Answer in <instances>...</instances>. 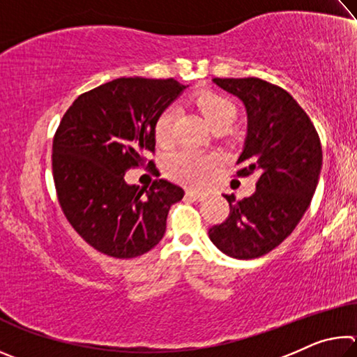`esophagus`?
Instances as JSON below:
<instances>
[{
	"label": "esophagus",
	"mask_w": 357,
	"mask_h": 357,
	"mask_svg": "<svg viewBox=\"0 0 357 357\" xmlns=\"http://www.w3.org/2000/svg\"><path fill=\"white\" fill-rule=\"evenodd\" d=\"M185 198H189V200H193V202H202L203 198H204V193L195 192V190H187L185 192Z\"/></svg>",
	"instance_id": "34e87169"
}]
</instances>
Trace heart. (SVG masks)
I'll use <instances>...</instances> for the list:
<instances>
[{
    "instance_id": "obj_1",
    "label": "heart",
    "mask_w": 357,
    "mask_h": 357,
    "mask_svg": "<svg viewBox=\"0 0 357 357\" xmlns=\"http://www.w3.org/2000/svg\"><path fill=\"white\" fill-rule=\"evenodd\" d=\"M193 102H195L197 108L203 114V118L206 119L211 129L220 124L229 126L236 118V107L233 105L231 100L219 93L203 91L195 96ZM174 119H176V112L173 108H167L155 121V142L162 146H167L173 142ZM213 157L184 149L168 157L165 162V173L181 184L200 185L204 183L206 173L213 168Z\"/></svg>"
}]
</instances>
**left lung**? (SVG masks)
<instances>
[{"mask_svg": "<svg viewBox=\"0 0 357 357\" xmlns=\"http://www.w3.org/2000/svg\"><path fill=\"white\" fill-rule=\"evenodd\" d=\"M236 96L247 113L238 176L258 174L253 195L229 203L228 219L209 228V239L225 255L252 259L275 249L309 209L323 165L319 137L310 118L285 89L255 77L214 78Z\"/></svg>", "mask_w": 357, "mask_h": 357, "instance_id": "8db88e82", "label": "left lung"}]
</instances>
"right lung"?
I'll use <instances>...</instances> for the list:
<instances>
[{
    "instance_id": "add662e5",
    "label": "right lung",
    "mask_w": 357,
    "mask_h": 357,
    "mask_svg": "<svg viewBox=\"0 0 357 357\" xmlns=\"http://www.w3.org/2000/svg\"><path fill=\"white\" fill-rule=\"evenodd\" d=\"M185 88L173 78H116L78 96L59 123L52 155L58 200L96 250L135 258L164 238L168 211L184 190L167 179L140 189L124 174L144 165L157 118Z\"/></svg>"
}]
</instances>
